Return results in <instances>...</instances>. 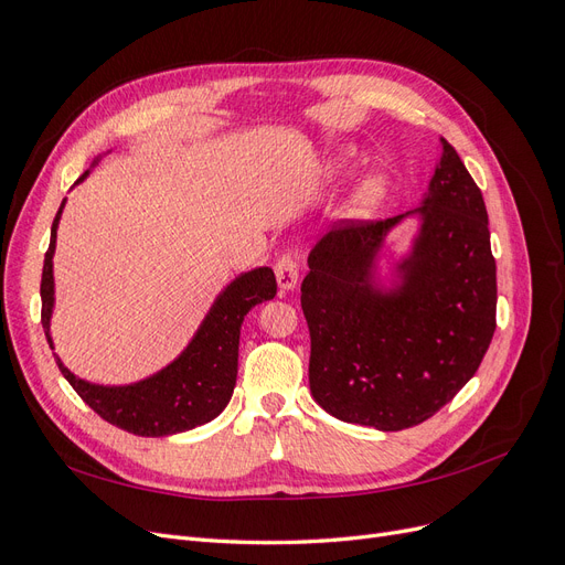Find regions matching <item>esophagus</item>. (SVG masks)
<instances>
[{
  "mask_svg": "<svg viewBox=\"0 0 565 565\" xmlns=\"http://www.w3.org/2000/svg\"><path fill=\"white\" fill-rule=\"evenodd\" d=\"M276 280H278L280 292H292V289L297 287V282H299V259H297V254L287 252L276 262Z\"/></svg>",
  "mask_w": 565,
  "mask_h": 565,
  "instance_id": "34e87169",
  "label": "esophagus"
}]
</instances>
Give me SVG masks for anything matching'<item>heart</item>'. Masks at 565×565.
<instances>
[{"label":"heart","instance_id":"b5f03b06","mask_svg":"<svg viewBox=\"0 0 565 565\" xmlns=\"http://www.w3.org/2000/svg\"><path fill=\"white\" fill-rule=\"evenodd\" d=\"M351 152H339L328 164V181H337L349 172ZM388 198V179L380 172H370L353 185L344 202V214L353 221H367L377 214Z\"/></svg>","mask_w":565,"mask_h":565}]
</instances>
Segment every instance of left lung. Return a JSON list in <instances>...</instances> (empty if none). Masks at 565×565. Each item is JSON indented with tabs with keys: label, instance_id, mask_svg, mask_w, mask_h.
I'll use <instances>...</instances> for the list:
<instances>
[{
	"label": "left lung",
	"instance_id": "1",
	"mask_svg": "<svg viewBox=\"0 0 565 565\" xmlns=\"http://www.w3.org/2000/svg\"><path fill=\"white\" fill-rule=\"evenodd\" d=\"M405 220L416 233L393 255L385 237ZM309 268V382L332 417L407 429L450 403L481 365L498 268L483 195L446 139L417 210L377 224L344 221L316 245Z\"/></svg>",
	"mask_w": 565,
	"mask_h": 565
}]
</instances>
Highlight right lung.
I'll list each match as a JSON object with an SVG mask.
<instances>
[{
  "label": "right lung",
  "instance_id": "add662e5",
  "mask_svg": "<svg viewBox=\"0 0 565 565\" xmlns=\"http://www.w3.org/2000/svg\"><path fill=\"white\" fill-rule=\"evenodd\" d=\"M104 156L94 158L92 167L75 181V185L92 174V169ZM63 207L65 200L61 202L54 226H51V243L44 254L40 287L42 328L51 349H56L54 337H51V316H54L56 306L54 254ZM276 276L268 266L237 273L216 295L185 349L172 363L139 382L96 384L77 377L54 353L56 363L63 377L79 393V398L117 429L150 438L191 431L224 413L237 380V349H241L243 320L256 303L276 297Z\"/></svg>",
  "mask_w": 565,
  "mask_h": 565
}]
</instances>
